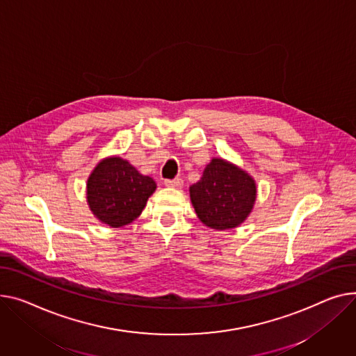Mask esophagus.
<instances>
[{
    "label": "esophagus",
    "mask_w": 356,
    "mask_h": 356,
    "mask_svg": "<svg viewBox=\"0 0 356 356\" xmlns=\"http://www.w3.org/2000/svg\"><path fill=\"white\" fill-rule=\"evenodd\" d=\"M164 184L168 187H175V188H180L183 186V180L181 179H173V180H164Z\"/></svg>",
    "instance_id": "esophagus-1"
}]
</instances>
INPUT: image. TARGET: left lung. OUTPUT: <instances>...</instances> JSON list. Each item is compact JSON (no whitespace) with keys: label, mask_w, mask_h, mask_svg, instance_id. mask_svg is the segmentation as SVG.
<instances>
[{"label":"left lung","mask_w":356,"mask_h":356,"mask_svg":"<svg viewBox=\"0 0 356 356\" xmlns=\"http://www.w3.org/2000/svg\"><path fill=\"white\" fill-rule=\"evenodd\" d=\"M199 220L215 230L241 226L252 213L257 197L254 179L239 165L213 157L200 180L188 188Z\"/></svg>","instance_id":"1"}]
</instances>
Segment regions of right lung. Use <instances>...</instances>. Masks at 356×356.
Listing matches in <instances>:
<instances>
[{
  "label": "right lung",
  "instance_id": "add662e5",
  "mask_svg": "<svg viewBox=\"0 0 356 356\" xmlns=\"http://www.w3.org/2000/svg\"><path fill=\"white\" fill-rule=\"evenodd\" d=\"M156 187V181L141 175L129 160L110 156L100 160L90 173L86 199L100 223L123 227L141 215Z\"/></svg>",
  "mask_w": 356,
  "mask_h": 356
}]
</instances>
